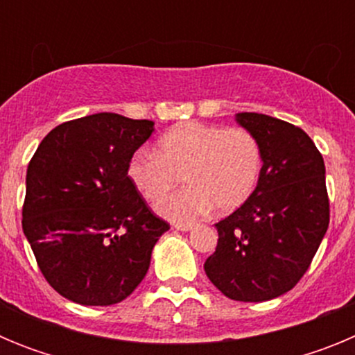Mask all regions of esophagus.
I'll use <instances>...</instances> for the list:
<instances>
[{"label":"esophagus","instance_id":"34e87169","mask_svg":"<svg viewBox=\"0 0 355 355\" xmlns=\"http://www.w3.org/2000/svg\"><path fill=\"white\" fill-rule=\"evenodd\" d=\"M174 227L178 231H190V229L196 227V224H183V222H180V224H174Z\"/></svg>","mask_w":355,"mask_h":355}]
</instances>
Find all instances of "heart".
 <instances>
[{"label": "heart", "instance_id": "b5f03b06", "mask_svg": "<svg viewBox=\"0 0 355 355\" xmlns=\"http://www.w3.org/2000/svg\"><path fill=\"white\" fill-rule=\"evenodd\" d=\"M135 188L155 202L183 175L189 188L159 200L156 209L174 222H190L240 208L256 190L261 150L249 131L181 122L158 142V150L135 153L128 165Z\"/></svg>", "mask_w": 355, "mask_h": 355}]
</instances>
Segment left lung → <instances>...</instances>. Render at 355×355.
Listing matches in <instances>:
<instances>
[{"instance_id":"8db88e82","label":"left lung","mask_w":355,"mask_h":355,"mask_svg":"<svg viewBox=\"0 0 355 355\" xmlns=\"http://www.w3.org/2000/svg\"><path fill=\"white\" fill-rule=\"evenodd\" d=\"M261 150L252 196L215 224L218 243L205 272L225 297L265 302L290 291L329 227L325 165L306 131L263 114L234 115Z\"/></svg>"}]
</instances>
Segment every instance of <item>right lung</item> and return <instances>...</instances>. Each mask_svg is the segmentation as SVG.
<instances>
[{
	"label": "right lung",
	"instance_id": "right-lung-1",
	"mask_svg": "<svg viewBox=\"0 0 355 355\" xmlns=\"http://www.w3.org/2000/svg\"><path fill=\"white\" fill-rule=\"evenodd\" d=\"M153 121L87 115L49 131L26 172L23 231L40 272L62 297L112 306L142 283L168 224L128 175Z\"/></svg>",
	"mask_w": 355,
	"mask_h": 355
}]
</instances>
